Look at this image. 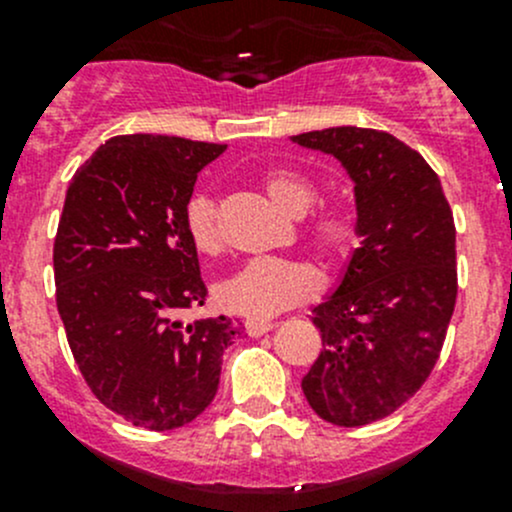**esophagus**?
<instances>
[{
    "instance_id": "1",
    "label": "esophagus",
    "mask_w": 512,
    "mask_h": 512,
    "mask_svg": "<svg viewBox=\"0 0 512 512\" xmlns=\"http://www.w3.org/2000/svg\"><path fill=\"white\" fill-rule=\"evenodd\" d=\"M245 329H247V334H250V337H262V334H265V332L275 329V324H272V322H262V319H247Z\"/></svg>"
}]
</instances>
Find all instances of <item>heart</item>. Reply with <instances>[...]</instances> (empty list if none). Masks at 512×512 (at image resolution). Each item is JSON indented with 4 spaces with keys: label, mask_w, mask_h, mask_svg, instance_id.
<instances>
[{
    "label": "heart",
    "mask_w": 512,
    "mask_h": 512,
    "mask_svg": "<svg viewBox=\"0 0 512 512\" xmlns=\"http://www.w3.org/2000/svg\"><path fill=\"white\" fill-rule=\"evenodd\" d=\"M262 188L272 203L289 215H304L319 198V190L307 175L287 168H272L262 175ZM183 225L190 242L203 255H215L223 247L218 208L208 195L198 193L185 203ZM307 235L314 250L332 262L352 260L361 245L359 213L347 203H322L309 213ZM319 277L314 267L299 260L255 257L218 282L215 297L227 312L250 319H267L317 294Z\"/></svg>",
    "instance_id": "obj_1"
}]
</instances>
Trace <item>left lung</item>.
<instances>
[{"instance_id": "left-lung-1", "label": "left lung", "mask_w": 512, "mask_h": 512, "mask_svg": "<svg viewBox=\"0 0 512 512\" xmlns=\"http://www.w3.org/2000/svg\"><path fill=\"white\" fill-rule=\"evenodd\" d=\"M354 178L361 247L337 292L314 307L322 352L302 379L334 426L394 414L441 356L458 294L456 223L436 170L396 136L339 126L292 136Z\"/></svg>"}]
</instances>
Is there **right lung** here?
<instances>
[{
  "label": "right lung",
  "mask_w": 512,
  "mask_h": 512,
  "mask_svg": "<svg viewBox=\"0 0 512 512\" xmlns=\"http://www.w3.org/2000/svg\"><path fill=\"white\" fill-rule=\"evenodd\" d=\"M227 146L178 136H113L76 170L54 237L56 307L76 366L113 414L170 431L215 399L227 317L203 307L198 252L183 225L198 173Z\"/></svg>",
  "instance_id": "add662e5"
}]
</instances>
